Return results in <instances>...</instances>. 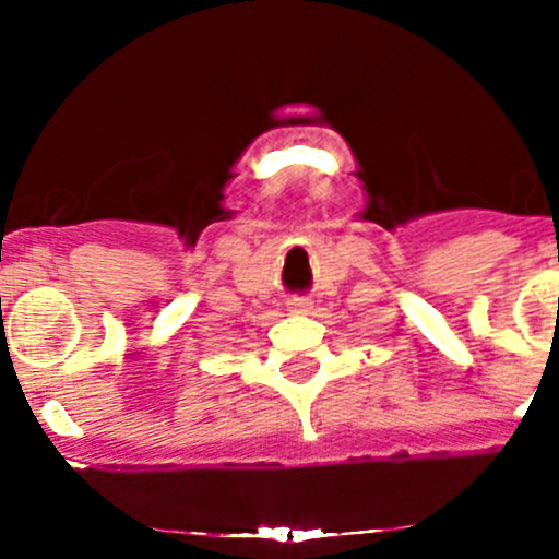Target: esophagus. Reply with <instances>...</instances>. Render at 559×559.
<instances>
[{
	"label": "esophagus",
	"mask_w": 559,
	"mask_h": 559,
	"mask_svg": "<svg viewBox=\"0 0 559 559\" xmlns=\"http://www.w3.org/2000/svg\"><path fill=\"white\" fill-rule=\"evenodd\" d=\"M308 300H302V297H292L289 300V313H308Z\"/></svg>",
	"instance_id": "34e87169"
}]
</instances>
